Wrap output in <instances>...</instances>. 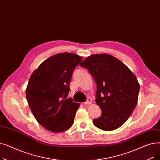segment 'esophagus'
Segmentation results:
<instances>
[{"label": "esophagus", "mask_w": 160, "mask_h": 160, "mask_svg": "<svg viewBox=\"0 0 160 160\" xmlns=\"http://www.w3.org/2000/svg\"><path fill=\"white\" fill-rule=\"evenodd\" d=\"M84 104H92V98H88V100H86V102H84Z\"/></svg>", "instance_id": "obj_1"}]
</instances>
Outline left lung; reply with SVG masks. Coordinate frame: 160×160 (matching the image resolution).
I'll use <instances>...</instances> for the list:
<instances>
[{"mask_svg": "<svg viewBox=\"0 0 160 160\" xmlns=\"http://www.w3.org/2000/svg\"><path fill=\"white\" fill-rule=\"evenodd\" d=\"M97 86L95 102L101 108L100 117L93 120L100 130H113L127 121L135 109L139 83L128 67L108 54H93L83 60Z\"/></svg>", "mask_w": 160, "mask_h": 160, "instance_id": "8db88e82", "label": "left lung"}]
</instances>
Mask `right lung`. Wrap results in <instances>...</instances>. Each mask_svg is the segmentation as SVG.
<instances>
[{"label":"right lung","instance_id":"obj_1","mask_svg":"<svg viewBox=\"0 0 160 160\" xmlns=\"http://www.w3.org/2000/svg\"><path fill=\"white\" fill-rule=\"evenodd\" d=\"M82 60L72 53L55 54L42 63L29 79L26 97L30 110L39 124L50 132H64L74 122L80 104L67 97L72 72Z\"/></svg>","mask_w":160,"mask_h":160}]
</instances>
